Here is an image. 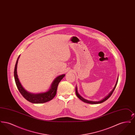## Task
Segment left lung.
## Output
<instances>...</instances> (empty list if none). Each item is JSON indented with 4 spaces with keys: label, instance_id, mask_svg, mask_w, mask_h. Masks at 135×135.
<instances>
[{
    "label": "left lung",
    "instance_id": "8db88e82",
    "mask_svg": "<svg viewBox=\"0 0 135 135\" xmlns=\"http://www.w3.org/2000/svg\"><path fill=\"white\" fill-rule=\"evenodd\" d=\"M118 76L117 77L116 83L115 86H114V87L113 88V89H112V90L109 93V94H108L105 97H104L103 99H102L101 100H100V101H90V100H88L85 99L83 97L81 96L80 95V94L78 93V90H77V86H76V87H75V93H76V96H77V97H78L80 100H81V101H83V102H85V103H89V104H100V103H103L104 101H105L106 100H107L109 98V97L111 96V95L112 94L113 91L115 89L116 85H117V82H118Z\"/></svg>",
    "mask_w": 135,
    "mask_h": 135
}]
</instances>
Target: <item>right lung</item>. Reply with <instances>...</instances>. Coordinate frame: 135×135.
Instances as JSON below:
<instances>
[{
    "instance_id": "obj_1",
    "label": "right lung",
    "mask_w": 135,
    "mask_h": 135,
    "mask_svg": "<svg viewBox=\"0 0 135 135\" xmlns=\"http://www.w3.org/2000/svg\"><path fill=\"white\" fill-rule=\"evenodd\" d=\"M20 57V55L17 59L16 63L15 65L14 70V77L17 88L19 90L21 95L27 101L31 103L34 104L44 103L51 101L56 96L58 84L61 81V80L63 78V77L65 76V74H62L56 77L52 81L50 88L45 92L39 93H33L29 92L23 88V86L21 84L17 74V65Z\"/></svg>"
}]
</instances>
